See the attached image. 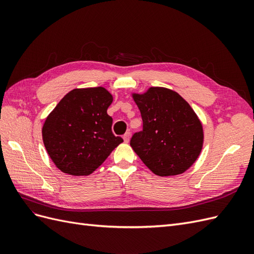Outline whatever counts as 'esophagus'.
I'll use <instances>...</instances> for the list:
<instances>
[{"label": "esophagus", "mask_w": 254, "mask_h": 254, "mask_svg": "<svg viewBox=\"0 0 254 254\" xmlns=\"http://www.w3.org/2000/svg\"><path fill=\"white\" fill-rule=\"evenodd\" d=\"M123 139H124V142H125V143H128L129 140H130V133H129V132H126V133L124 134V136H123Z\"/></svg>", "instance_id": "esophagus-1"}]
</instances>
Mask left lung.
Wrapping results in <instances>:
<instances>
[{"mask_svg":"<svg viewBox=\"0 0 254 254\" xmlns=\"http://www.w3.org/2000/svg\"><path fill=\"white\" fill-rule=\"evenodd\" d=\"M132 98L143 120V130L130 140L134 152L160 177L188 171L203 145V128L195 111L177 92L162 87L132 93Z\"/></svg>","mask_w":254,"mask_h":254,"instance_id":"1","label":"left lung"}]
</instances>
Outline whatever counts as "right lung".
<instances>
[{
    "label": "right lung",
    "mask_w": 254,
    "mask_h": 254,
    "mask_svg": "<svg viewBox=\"0 0 254 254\" xmlns=\"http://www.w3.org/2000/svg\"><path fill=\"white\" fill-rule=\"evenodd\" d=\"M112 101L109 91L103 87L74 89L49 114L42 139L61 172L88 176L123 142L112 133V118L107 113Z\"/></svg>",
    "instance_id": "right-lung-1"
}]
</instances>
